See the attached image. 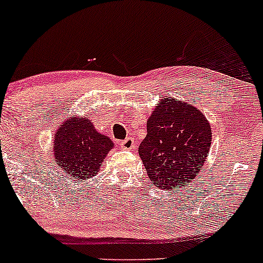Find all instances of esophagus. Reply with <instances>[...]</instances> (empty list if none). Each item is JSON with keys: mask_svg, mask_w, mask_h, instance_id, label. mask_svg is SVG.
Returning a JSON list of instances; mask_svg holds the SVG:
<instances>
[{"mask_svg": "<svg viewBox=\"0 0 263 263\" xmlns=\"http://www.w3.org/2000/svg\"><path fill=\"white\" fill-rule=\"evenodd\" d=\"M121 146L124 149H134L136 147V142L133 138H127L121 142Z\"/></svg>", "mask_w": 263, "mask_h": 263, "instance_id": "obj_1", "label": "esophagus"}]
</instances>
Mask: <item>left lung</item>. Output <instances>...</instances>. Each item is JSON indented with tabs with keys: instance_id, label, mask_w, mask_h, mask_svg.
I'll use <instances>...</instances> for the list:
<instances>
[{
	"instance_id": "8db88e82",
	"label": "left lung",
	"mask_w": 263,
	"mask_h": 263,
	"mask_svg": "<svg viewBox=\"0 0 263 263\" xmlns=\"http://www.w3.org/2000/svg\"><path fill=\"white\" fill-rule=\"evenodd\" d=\"M210 144L205 116L191 104L164 98L147 121L139 155L157 187L185 189L202 170Z\"/></svg>"
}]
</instances>
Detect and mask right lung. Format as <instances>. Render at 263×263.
<instances>
[{
  "mask_svg": "<svg viewBox=\"0 0 263 263\" xmlns=\"http://www.w3.org/2000/svg\"><path fill=\"white\" fill-rule=\"evenodd\" d=\"M55 164L67 175L86 180L94 176L114 146L86 118H67L55 134Z\"/></svg>",
  "mask_w": 263,
  "mask_h": 263,
  "instance_id": "obj_1",
  "label": "right lung"
}]
</instances>
